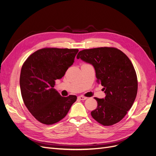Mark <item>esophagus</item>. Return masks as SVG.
<instances>
[{"label": "esophagus", "mask_w": 156, "mask_h": 156, "mask_svg": "<svg viewBox=\"0 0 156 156\" xmlns=\"http://www.w3.org/2000/svg\"><path fill=\"white\" fill-rule=\"evenodd\" d=\"M78 99H80V100H82V101L86 100V99H87V97H84V96H83V95H80V96H78Z\"/></svg>", "instance_id": "34e87169"}]
</instances>
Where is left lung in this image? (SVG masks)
Instances as JSON below:
<instances>
[{"mask_svg":"<svg viewBox=\"0 0 156 156\" xmlns=\"http://www.w3.org/2000/svg\"><path fill=\"white\" fill-rule=\"evenodd\" d=\"M81 59L94 66L97 81L104 87V99L95 97L97 108L92 118L104 126L119 122L132 107L138 90L133 65L127 55L114 47L84 49L78 52Z\"/></svg>","mask_w":156,"mask_h":156,"instance_id":"obj_1","label":"left lung"}]
</instances>
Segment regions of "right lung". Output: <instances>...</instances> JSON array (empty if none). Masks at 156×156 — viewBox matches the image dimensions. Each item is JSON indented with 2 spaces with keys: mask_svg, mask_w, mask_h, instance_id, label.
I'll return each mask as SVG.
<instances>
[{
  "mask_svg": "<svg viewBox=\"0 0 156 156\" xmlns=\"http://www.w3.org/2000/svg\"><path fill=\"white\" fill-rule=\"evenodd\" d=\"M77 48H43L31 54L20 74L21 93L24 105L37 121L53 125L68 114L77 97H62L54 88L73 64Z\"/></svg>",
  "mask_w": 156,
  "mask_h": 156,
  "instance_id": "obj_1",
  "label": "right lung"
}]
</instances>
